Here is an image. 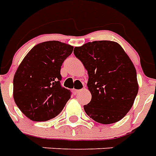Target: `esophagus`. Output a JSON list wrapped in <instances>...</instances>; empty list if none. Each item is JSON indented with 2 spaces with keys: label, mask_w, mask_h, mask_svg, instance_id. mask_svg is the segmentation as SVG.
<instances>
[{
  "label": "esophagus",
  "mask_w": 156,
  "mask_h": 156,
  "mask_svg": "<svg viewBox=\"0 0 156 156\" xmlns=\"http://www.w3.org/2000/svg\"><path fill=\"white\" fill-rule=\"evenodd\" d=\"M82 90H76V89H73V92L74 95H77L78 93H79Z\"/></svg>",
  "instance_id": "obj_1"
}]
</instances>
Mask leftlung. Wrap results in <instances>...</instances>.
<instances>
[{"instance_id": "1", "label": "left lung", "mask_w": 156, "mask_h": 156, "mask_svg": "<svg viewBox=\"0 0 156 156\" xmlns=\"http://www.w3.org/2000/svg\"><path fill=\"white\" fill-rule=\"evenodd\" d=\"M73 53L87 70L91 100L86 113L96 122H117L133 106L138 91L136 69L119 44L93 41L75 47Z\"/></svg>"}]
</instances>
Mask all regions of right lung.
<instances>
[{"mask_svg": "<svg viewBox=\"0 0 156 156\" xmlns=\"http://www.w3.org/2000/svg\"><path fill=\"white\" fill-rule=\"evenodd\" d=\"M73 47L60 41H46L32 48L13 77V100L33 121L57 116L70 99V90L61 86V68Z\"/></svg>", "mask_w": 156, "mask_h": 156, "instance_id": "add662e5", "label": "right lung"}]
</instances>
